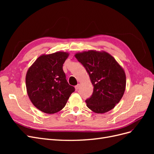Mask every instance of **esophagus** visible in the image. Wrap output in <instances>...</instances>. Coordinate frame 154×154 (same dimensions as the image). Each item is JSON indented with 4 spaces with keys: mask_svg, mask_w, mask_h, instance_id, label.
<instances>
[{
    "mask_svg": "<svg viewBox=\"0 0 154 154\" xmlns=\"http://www.w3.org/2000/svg\"><path fill=\"white\" fill-rule=\"evenodd\" d=\"M79 88H80V84H78L77 85L75 86V89H76V90L79 89Z\"/></svg>",
    "mask_w": 154,
    "mask_h": 154,
    "instance_id": "34e87169",
    "label": "esophagus"
}]
</instances>
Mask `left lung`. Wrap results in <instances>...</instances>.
<instances>
[{"mask_svg": "<svg viewBox=\"0 0 154 154\" xmlns=\"http://www.w3.org/2000/svg\"><path fill=\"white\" fill-rule=\"evenodd\" d=\"M74 56L85 68L94 86L92 96L85 101L88 108L97 114L114 109L125 91L124 69L105 51L90 50Z\"/></svg>", "mask_w": 154, "mask_h": 154, "instance_id": "1", "label": "left lung"}]
</instances>
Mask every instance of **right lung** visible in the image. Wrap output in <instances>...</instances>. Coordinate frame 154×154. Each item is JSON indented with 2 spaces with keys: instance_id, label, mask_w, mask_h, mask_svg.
Instances as JSON below:
<instances>
[{
  "instance_id": "1",
  "label": "right lung",
  "mask_w": 154,
  "mask_h": 154,
  "mask_svg": "<svg viewBox=\"0 0 154 154\" xmlns=\"http://www.w3.org/2000/svg\"><path fill=\"white\" fill-rule=\"evenodd\" d=\"M69 55L62 51L42 54L27 70V94L36 108L44 113L54 114L61 110L75 91L68 83L63 71V64Z\"/></svg>"
}]
</instances>
